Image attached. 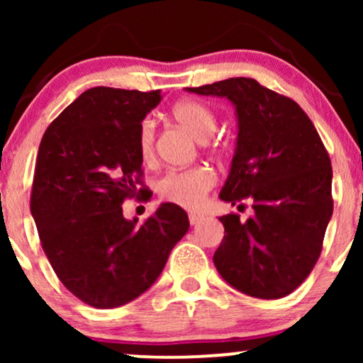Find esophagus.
Masks as SVG:
<instances>
[{
    "mask_svg": "<svg viewBox=\"0 0 363 363\" xmlns=\"http://www.w3.org/2000/svg\"><path fill=\"white\" fill-rule=\"evenodd\" d=\"M201 218H203V216L199 215V213H189V223L191 225L199 223V222H201Z\"/></svg>",
    "mask_w": 363,
    "mask_h": 363,
    "instance_id": "1",
    "label": "esophagus"
}]
</instances>
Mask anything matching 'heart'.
I'll list each match as a JSON object with an SVG mask.
<instances>
[{
    "mask_svg": "<svg viewBox=\"0 0 363 363\" xmlns=\"http://www.w3.org/2000/svg\"><path fill=\"white\" fill-rule=\"evenodd\" d=\"M172 116L196 140L205 141L216 129V114L210 106L199 101H181L172 107ZM136 150L141 162L152 164L155 158V121L143 118L136 129ZM216 176L208 165L169 170L158 177L155 189L162 201L184 208H198L215 186Z\"/></svg>",
    "mask_w": 363,
    "mask_h": 363,
    "instance_id": "b5f03b06",
    "label": "heart"
}]
</instances>
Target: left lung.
<instances>
[{
  "label": "left lung",
  "instance_id": "obj_1",
  "mask_svg": "<svg viewBox=\"0 0 363 363\" xmlns=\"http://www.w3.org/2000/svg\"><path fill=\"white\" fill-rule=\"evenodd\" d=\"M227 97L239 119L235 155L220 199H251L254 215L220 216L225 235L213 262L227 283L256 298H281L309 277L333 215V169L309 116L252 78L189 86ZM244 206V205H239Z\"/></svg>",
  "mask_w": 363,
  "mask_h": 363
}]
</instances>
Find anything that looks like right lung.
Instances as JSON below:
<instances>
[{"mask_svg": "<svg viewBox=\"0 0 363 363\" xmlns=\"http://www.w3.org/2000/svg\"><path fill=\"white\" fill-rule=\"evenodd\" d=\"M160 90L94 86L45 129L30 211L62 285L97 309L135 301L155 283L189 230L187 213L164 203L143 223L123 216L126 199H150L136 150L140 121Z\"/></svg>", "mask_w": 363, "mask_h": 363, "instance_id": "obj_1", "label": "right lung"}]
</instances>
